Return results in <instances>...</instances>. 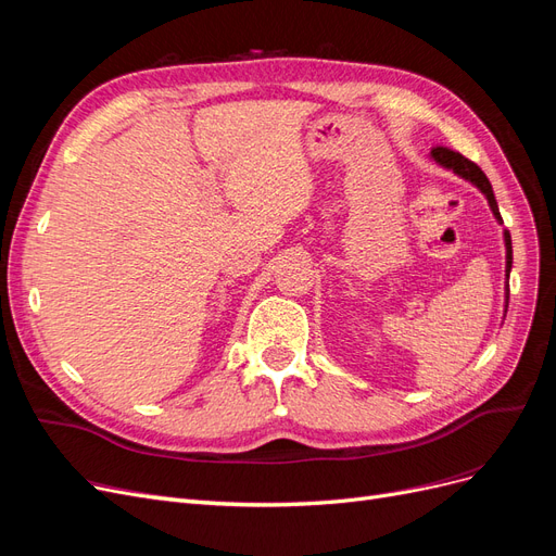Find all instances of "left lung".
<instances>
[{
  "label": "left lung",
  "instance_id": "8db88e82",
  "mask_svg": "<svg viewBox=\"0 0 556 556\" xmlns=\"http://www.w3.org/2000/svg\"><path fill=\"white\" fill-rule=\"evenodd\" d=\"M429 157L439 166H443V169L452 172L454 176H459V178L468 180L470 185H476V188L484 194L486 204H490V211L494 213L496 223L503 225V217L498 213V204H496V197H494V190H492V182H490V178L484 176V172L480 169L478 164H473L470 160H466L464 155L454 153V150L443 148V146L433 148ZM503 245H506V290H503V294H506V306H503V313H508V299H510L508 278H510V268H513V241H510V231L508 229H503Z\"/></svg>",
  "mask_w": 556,
  "mask_h": 556
}]
</instances>
